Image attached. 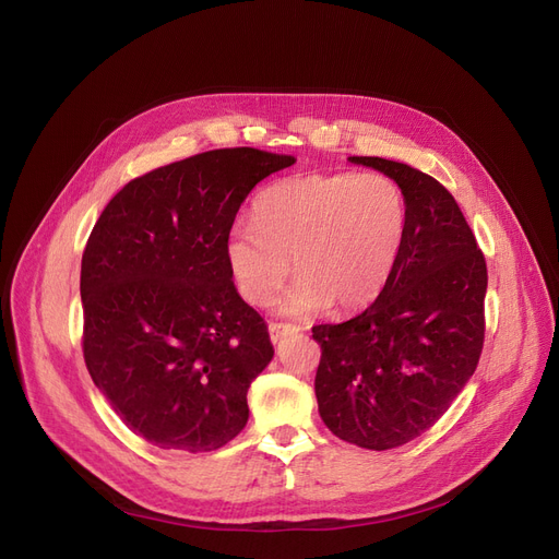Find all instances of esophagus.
I'll list each match as a JSON object with an SVG mask.
<instances>
[{
    "mask_svg": "<svg viewBox=\"0 0 559 559\" xmlns=\"http://www.w3.org/2000/svg\"><path fill=\"white\" fill-rule=\"evenodd\" d=\"M293 331H299L295 324H285V322H270V337H272V343H281V340L287 335V333H293Z\"/></svg>",
    "mask_w": 559,
    "mask_h": 559,
    "instance_id": "obj_1",
    "label": "esophagus"
}]
</instances>
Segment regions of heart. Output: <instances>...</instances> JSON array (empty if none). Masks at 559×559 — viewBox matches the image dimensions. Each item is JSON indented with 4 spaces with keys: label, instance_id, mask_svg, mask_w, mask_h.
<instances>
[{
    "label": "heart",
    "instance_id": "obj_1",
    "mask_svg": "<svg viewBox=\"0 0 559 559\" xmlns=\"http://www.w3.org/2000/svg\"><path fill=\"white\" fill-rule=\"evenodd\" d=\"M408 233V201L385 174H304L262 189L253 219L226 237L237 293L264 306L285 283L289 258L299 276L281 310L306 314L370 306L391 281Z\"/></svg>",
    "mask_w": 559,
    "mask_h": 559
}]
</instances>
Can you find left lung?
<instances>
[{
  "instance_id": "left-lung-1",
  "label": "left lung",
  "mask_w": 559,
  "mask_h": 559,
  "mask_svg": "<svg viewBox=\"0 0 559 559\" xmlns=\"http://www.w3.org/2000/svg\"><path fill=\"white\" fill-rule=\"evenodd\" d=\"M395 178L408 233L383 293L343 324L312 326L320 416L347 443L391 450L418 439L473 377L484 345L487 260L452 193L418 168L349 157Z\"/></svg>"
}]
</instances>
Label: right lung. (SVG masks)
Segmentation results:
<instances>
[{
    "mask_svg": "<svg viewBox=\"0 0 559 559\" xmlns=\"http://www.w3.org/2000/svg\"><path fill=\"white\" fill-rule=\"evenodd\" d=\"M293 164L258 148L166 164L130 180L91 230L86 368L118 418L162 450H216L249 420V385L274 347L237 295L226 237L249 191Z\"/></svg>",
    "mask_w": 559,
    "mask_h": 559,
    "instance_id": "1",
    "label": "right lung"
}]
</instances>
